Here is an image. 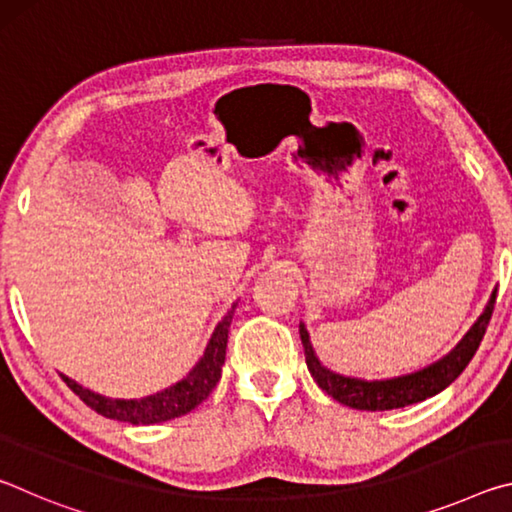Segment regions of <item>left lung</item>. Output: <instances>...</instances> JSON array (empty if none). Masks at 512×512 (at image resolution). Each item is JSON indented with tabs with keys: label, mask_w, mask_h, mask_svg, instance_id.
Masks as SVG:
<instances>
[{
	"label": "left lung",
	"mask_w": 512,
	"mask_h": 512,
	"mask_svg": "<svg viewBox=\"0 0 512 512\" xmlns=\"http://www.w3.org/2000/svg\"><path fill=\"white\" fill-rule=\"evenodd\" d=\"M495 300H497V293H492L488 307H485L479 320H476L470 332L463 336V341L458 343L447 357L436 361L429 368L413 372V375L384 379V381H363V379L343 377V375H336L332 370H327L325 366H320V361L314 354V348H311L309 343L307 329L300 323V339H302V345H305L307 368L316 384L323 388L327 395H332L336 402L350 406V409L391 411V409H402V406H409L415 402H422L427 400V397H433L436 393L445 391V388L467 368V363L472 361L476 350H479L485 329H488L492 309H495Z\"/></svg>",
	"instance_id": "left-lung-1"
}]
</instances>
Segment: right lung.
<instances>
[{"label":"right lung","mask_w":512,"mask_h":512,"mask_svg":"<svg viewBox=\"0 0 512 512\" xmlns=\"http://www.w3.org/2000/svg\"><path fill=\"white\" fill-rule=\"evenodd\" d=\"M232 314H235V307H232L228 314L223 316L221 323L216 325L212 339L205 348L203 359L196 363L194 370L189 372L185 379H180L178 384L164 388L160 393L142 397V400H108V397H101L97 393L88 391V388L79 386L76 381H72L65 375L60 377H63L65 384L72 388V391L79 395L92 411H97L99 415H103V418L131 422V424H155V422H167L173 418H180V415L196 409V406L212 393L216 381L221 379Z\"/></svg>","instance_id":"right-lung-1"}]
</instances>
